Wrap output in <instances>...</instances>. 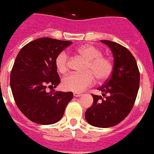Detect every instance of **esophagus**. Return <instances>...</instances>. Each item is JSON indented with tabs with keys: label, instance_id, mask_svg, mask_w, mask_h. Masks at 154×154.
<instances>
[{
	"label": "esophagus",
	"instance_id": "obj_1",
	"mask_svg": "<svg viewBox=\"0 0 154 154\" xmlns=\"http://www.w3.org/2000/svg\"><path fill=\"white\" fill-rule=\"evenodd\" d=\"M74 97H80L82 95V94H80V93H74Z\"/></svg>",
	"mask_w": 154,
	"mask_h": 154
}]
</instances>
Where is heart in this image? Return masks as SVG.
<instances>
[{
  "instance_id": "1",
  "label": "heart",
  "mask_w": 154,
  "mask_h": 154,
  "mask_svg": "<svg viewBox=\"0 0 154 154\" xmlns=\"http://www.w3.org/2000/svg\"><path fill=\"white\" fill-rule=\"evenodd\" d=\"M76 52L87 60L84 73H71L62 80L65 89L72 92H81L95 81L104 80L110 76L112 70V61L103 57V52L92 45H84L76 49ZM56 66L60 73H66L69 69V57L65 51H61L56 58Z\"/></svg>"
}]
</instances>
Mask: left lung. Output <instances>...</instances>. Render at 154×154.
<instances>
[{
  "instance_id": "left-lung-1",
  "label": "left lung",
  "mask_w": 154,
  "mask_h": 154,
  "mask_svg": "<svg viewBox=\"0 0 154 154\" xmlns=\"http://www.w3.org/2000/svg\"><path fill=\"white\" fill-rule=\"evenodd\" d=\"M112 52V75L97 89L102 96L93 95V105L85 119L93 126L107 128L122 122L131 112L140 87V72L136 60L127 48L115 42L101 40Z\"/></svg>"
}]
</instances>
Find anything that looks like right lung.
I'll return each instance as SVG.
<instances>
[{"instance_id": "obj_1", "label": "right lung", "mask_w": 154, "mask_h": 154, "mask_svg": "<svg viewBox=\"0 0 154 154\" xmlns=\"http://www.w3.org/2000/svg\"><path fill=\"white\" fill-rule=\"evenodd\" d=\"M71 43L41 38L25 45L15 58L11 73V91L19 109L32 122L57 123L73 98L72 92L46 91L48 85L56 88L60 84L56 58Z\"/></svg>"}]
</instances>
